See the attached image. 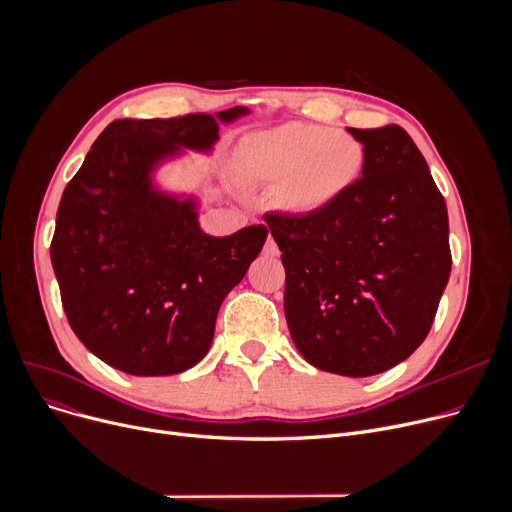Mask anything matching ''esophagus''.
I'll use <instances>...</instances> for the list:
<instances>
[{
	"label": "esophagus",
	"instance_id": "obj_1",
	"mask_svg": "<svg viewBox=\"0 0 512 512\" xmlns=\"http://www.w3.org/2000/svg\"><path fill=\"white\" fill-rule=\"evenodd\" d=\"M263 253H265L267 257H276V255L280 253V249H278V245H276L274 236H267V240H265V247H263Z\"/></svg>",
	"mask_w": 512,
	"mask_h": 512
}]
</instances>
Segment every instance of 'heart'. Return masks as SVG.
Listing matches in <instances>:
<instances>
[{
	"label": "heart",
	"instance_id": "1",
	"mask_svg": "<svg viewBox=\"0 0 512 512\" xmlns=\"http://www.w3.org/2000/svg\"><path fill=\"white\" fill-rule=\"evenodd\" d=\"M242 164L259 182H282L280 207L305 213L334 203L361 178L365 149L351 132L290 122L249 139Z\"/></svg>",
	"mask_w": 512,
	"mask_h": 512
}]
</instances>
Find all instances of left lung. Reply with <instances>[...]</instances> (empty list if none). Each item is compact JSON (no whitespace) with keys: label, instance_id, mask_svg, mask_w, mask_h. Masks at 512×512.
<instances>
[{"label":"left lung","instance_id":"obj_1","mask_svg":"<svg viewBox=\"0 0 512 512\" xmlns=\"http://www.w3.org/2000/svg\"><path fill=\"white\" fill-rule=\"evenodd\" d=\"M363 176L305 215L265 213L286 270L284 313L301 355L351 378L411 357L450 278L448 211L405 128H348Z\"/></svg>","mask_w":512,"mask_h":512}]
</instances>
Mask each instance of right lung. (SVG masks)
Instances as JSON below:
<instances>
[{"label": "right lung", "mask_w": 512, "mask_h": 512, "mask_svg": "<svg viewBox=\"0 0 512 512\" xmlns=\"http://www.w3.org/2000/svg\"><path fill=\"white\" fill-rule=\"evenodd\" d=\"M245 112L114 120L66 184L51 265L70 328L103 363L174 375L209 351L220 305L261 253L267 228L209 236L195 205L153 191L149 172L178 147L209 149L220 120Z\"/></svg>", "instance_id": "right-lung-1"}]
</instances>
